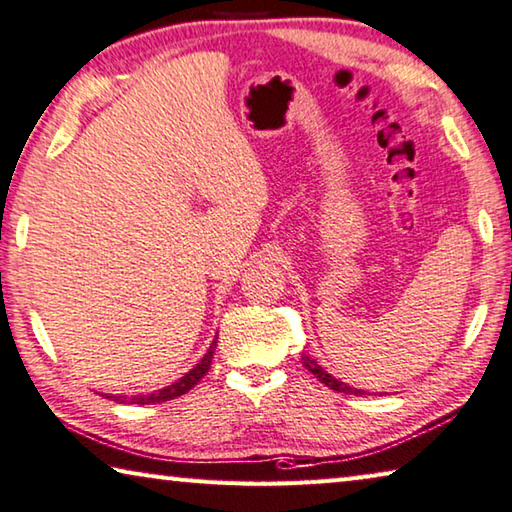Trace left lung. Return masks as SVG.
I'll return each mask as SVG.
<instances>
[{"label":"left lung","instance_id":"left-lung-1","mask_svg":"<svg viewBox=\"0 0 512 512\" xmlns=\"http://www.w3.org/2000/svg\"><path fill=\"white\" fill-rule=\"evenodd\" d=\"M303 367L307 369V371H312L316 378L321 380L323 385L326 387H330V389H335V392H344V394H355V396H362V394H367L364 392V389H355V387H351V385H346V383H342V380H337L335 376H330V373L321 367L319 362H316L314 358H310V355H305L303 353Z\"/></svg>","mask_w":512,"mask_h":512}]
</instances>
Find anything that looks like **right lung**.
<instances>
[{
  "label": "right lung",
  "mask_w": 512,
  "mask_h": 512,
  "mask_svg": "<svg viewBox=\"0 0 512 512\" xmlns=\"http://www.w3.org/2000/svg\"><path fill=\"white\" fill-rule=\"evenodd\" d=\"M216 339L212 342V346H209V351L202 355V360L196 364V367L186 371L182 378L175 380V383L161 387V389H157V392H152V394H134V396H127V394L109 396L107 394V399L118 401V403H134V405H152V403H164V401H170V399H177V396H182V394L189 392V389L196 387L200 383V378L209 371V364H212L214 351H216Z\"/></svg>",
  "instance_id": "1"
}]
</instances>
